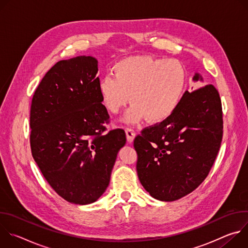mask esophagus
Here are the masks:
<instances>
[{
	"mask_svg": "<svg viewBox=\"0 0 248 248\" xmlns=\"http://www.w3.org/2000/svg\"><path fill=\"white\" fill-rule=\"evenodd\" d=\"M125 133H126V138L128 142H132L134 136H135V131L131 127H125Z\"/></svg>",
	"mask_w": 248,
	"mask_h": 248,
	"instance_id": "obj_1",
	"label": "esophagus"
}]
</instances>
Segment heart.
Masks as SVG:
<instances>
[{"mask_svg":"<svg viewBox=\"0 0 248 248\" xmlns=\"http://www.w3.org/2000/svg\"><path fill=\"white\" fill-rule=\"evenodd\" d=\"M114 78L106 76L98 83L104 108L118 114L129 102L124 121L130 124L147 119L167 120L179 107L186 86V72L176 60H156L146 56L124 59L113 68Z\"/></svg>","mask_w":248,"mask_h":248,"instance_id":"1","label":"heart"}]
</instances>
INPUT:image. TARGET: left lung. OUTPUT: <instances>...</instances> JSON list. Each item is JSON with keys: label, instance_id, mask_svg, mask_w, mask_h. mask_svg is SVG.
I'll return each mask as SVG.
<instances>
[{"label": "left lung", "instance_id": "obj_1", "mask_svg": "<svg viewBox=\"0 0 248 248\" xmlns=\"http://www.w3.org/2000/svg\"><path fill=\"white\" fill-rule=\"evenodd\" d=\"M199 79L202 78L195 74L193 80ZM222 138V102L215 86L186 91L167 120L142 129L134 138L141 185L161 201L189 194L207 178Z\"/></svg>", "mask_w": 248, "mask_h": 248}]
</instances>
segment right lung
<instances>
[{
    "instance_id": "1",
    "label": "right lung",
    "mask_w": 248,
    "mask_h": 248,
    "mask_svg": "<svg viewBox=\"0 0 248 248\" xmlns=\"http://www.w3.org/2000/svg\"><path fill=\"white\" fill-rule=\"evenodd\" d=\"M98 62L90 56L54 64L35 90L30 108V147L51 187L64 200L86 205L107 189L122 128L110 122L98 92Z\"/></svg>"
}]
</instances>
